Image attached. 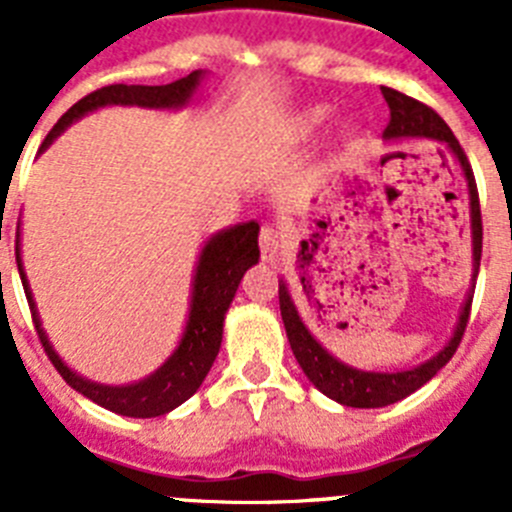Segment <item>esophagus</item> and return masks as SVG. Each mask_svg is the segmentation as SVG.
<instances>
[{"label": "esophagus", "mask_w": 512, "mask_h": 512, "mask_svg": "<svg viewBox=\"0 0 512 512\" xmlns=\"http://www.w3.org/2000/svg\"><path fill=\"white\" fill-rule=\"evenodd\" d=\"M259 246H261V256L271 261L279 253V248H282V233H279L274 225H264L259 233Z\"/></svg>", "instance_id": "34e87169"}]
</instances>
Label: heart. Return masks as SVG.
<instances>
[{
  "instance_id": "heart-1",
  "label": "heart",
  "mask_w": 512,
  "mask_h": 512,
  "mask_svg": "<svg viewBox=\"0 0 512 512\" xmlns=\"http://www.w3.org/2000/svg\"><path fill=\"white\" fill-rule=\"evenodd\" d=\"M325 117H328V110H323V107H318V110H310V112H307L305 122H307V125H320V122H323Z\"/></svg>"
}]
</instances>
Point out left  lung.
Masks as SVG:
<instances>
[{
	"mask_svg": "<svg viewBox=\"0 0 512 512\" xmlns=\"http://www.w3.org/2000/svg\"><path fill=\"white\" fill-rule=\"evenodd\" d=\"M382 94L384 99H387V107H390V122H387V128H384V138L441 140V143H446V146L451 148V153L459 158L461 169H464V176H467L469 182V197H472L474 274H477L479 259H482V212H479L477 182H474V171L472 166H469L467 153L459 146V140L451 133L449 125H446V122L441 120V115H438L436 110H431L428 104L418 102V99L408 97V94H402L390 87H382ZM279 310H282V320L284 328H287L292 354L300 361L302 372L307 374V379H310L323 395H328L330 400L341 402L346 408H384V405H392V402L402 400V397L413 395V392L420 390L428 379L436 377L438 369H443V366L449 364L451 356H454L456 348H459L461 338H464V330H467L469 312H472V295L464 302L459 325H456V333L449 341V346L443 348L438 356H433L431 361H425V364L415 366V369H408V372H359V369H351V366L333 359V356L312 338L310 330L305 328L300 312H297L292 295H289V289L284 282H279Z\"/></svg>",
	"mask_w": 512,
	"mask_h": 512,
	"instance_id": "left-lung-1",
	"label": "left lung"
}]
</instances>
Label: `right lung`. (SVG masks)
Listing matches in <instances>:
<instances>
[{"mask_svg":"<svg viewBox=\"0 0 512 512\" xmlns=\"http://www.w3.org/2000/svg\"><path fill=\"white\" fill-rule=\"evenodd\" d=\"M202 71H192L184 79H176L171 84H161V87H140V84H110L97 92L87 94L84 99L71 107L61 120L53 125V130L45 135V146H51L53 138L61 135L69 128L76 117L87 115V112L104 107V104H138V107H182L189 102L197 84H200ZM15 256L17 269H20L22 287H25L27 305L33 312V323L38 330V338L43 343L45 354L56 366L58 374L66 379L69 387L89 397L92 402L102 405V408L112 410L117 415H128V418H156V415H166L169 410L179 408L184 400L200 390L202 379L210 372L212 361H215L217 351H220V341H223V320L228 312L230 302L235 297V289L241 284L243 274L248 266L259 261V223H243L235 228L223 230V233L212 235L207 246L202 248L200 264H197V274H194V292H192V310H189V323L184 330L182 343L174 351L169 361H166L156 374L138 384H128V387H104V384H94L89 379H81L74 374L69 366L63 364L51 348L48 338H45L43 328H40V318L35 312L33 295L27 287L25 271H22L20 261V241H15Z\"/></svg>","mask_w":512,"mask_h":512,"instance_id":"1","label":"right lung"}]
</instances>
